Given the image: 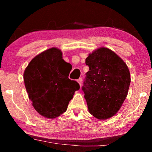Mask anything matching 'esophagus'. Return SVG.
<instances>
[{
	"mask_svg": "<svg viewBox=\"0 0 152 152\" xmlns=\"http://www.w3.org/2000/svg\"><path fill=\"white\" fill-rule=\"evenodd\" d=\"M82 78H79L78 80V81H77V82H78V84H79V85L80 86H82Z\"/></svg>",
	"mask_w": 152,
	"mask_h": 152,
	"instance_id": "1",
	"label": "esophagus"
}]
</instances>
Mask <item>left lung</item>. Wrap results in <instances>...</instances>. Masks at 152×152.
Wrapping results in <instances>:
<instances>
[{
	"mask_svg": "<svg viewBox=\"0 0 152 152\" xmlns=\"http://www.w3.org/2000/svg\"><path fill=\"white\" fill-rule=\"evenodd\" d=\"M89 71L82 86L88 111L99 120L119 111L127 96L131 76L124 61L114 51L100 48L86 58Z\"/></svg>",
	"mask_w": 152,
	"mask_h": 152,
	"instance_id": "1",
	"label": "left lung"
}]
</instances>
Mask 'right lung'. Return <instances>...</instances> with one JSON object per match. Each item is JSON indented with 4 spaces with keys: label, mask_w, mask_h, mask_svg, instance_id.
Here are the masks:
<instances>
[{
    "label": "right lung",
    "mask_w": 152,
    "mask_h": 152,
    "mask_svg": "<svg viewBox=\"0 0 152 152\" xmlns=\"http://www.w3.org/2000/svg\"><path fill=\"white\" fill-rule=\"evenodd\" d=\"M70 72L69 64L56 48L36 56L25 68L23 78L29 99L42 116L54 119L66 111L80 88L78 82L68 78Z\"/></svg>",
    "instance_id": "right-lung-1"
}]
</instances>
